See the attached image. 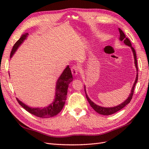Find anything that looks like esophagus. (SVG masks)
<instances>
[{"label": "esophagus", "instance_id": "esophagus-1", "mask_svg": "<svg viewBox=\"0 0 149 149\" xmlns=\"http://www.w3.org/2000/svg\"><path fill=\"white\" fill-rule=\"evenodd\" d=\"M71 73L74 76H77L79 73V67L76 65H73L71 68Z\"/></svg>", "mask_w": 149, "mask_h": 149}]
</instances>
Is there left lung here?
<instances>
[{"label": "left lung", "mask_w": 149, "mask_h": 149, "mask_svg": "<svg viewBox=\"0 0 149 149\" xmlns=\"http://www.w3.org/2000/svg\"><path fill=\"white\" fill-rule=\"evenodd\" d=\"M119 33H120L119 40H120V41H124V43L126 45L130 47L132 49V51L133 54H134V61H134L135 66H136V69H137V71L138 72L137 56H136V51H135V49L132 47V44H131V43H130V41L129 40V39L125 37L124 33L123 32V31H122V30L120 29H119ZM137 80H138V73H137L136 80H135V82H134L133 86L132 88L131 92H130V95L129 96L128 98L124 102H123V103L120 104L117 106H115V107H103L96 105V104L94 103L88 96L86 92L85 87H84V91H85V93H86V99H87V100L88 101L90 106H91L93 108V109L95 111H96L97 113L102 114V115H104V116H108V115L114 114L115 112H118V111H120V109H123V107H124L126 105L128 104L130 102V101H131L132 96H133L135 86H136V84L137 82Z\"/></svg>", "instance_id": "left-lung-1"}]
</instances>
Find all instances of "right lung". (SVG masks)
<instances>
[{"mask_svg":"<svg viewBox=\"0 0 149 149\" xmlns=\"http://www.w3.org/2000/svg\"><path fill=\"white\" fill-rule=\"evenodd\" d=\"M29 33H25L21 36L19 40L14 44L12 52L10 53V58L13 56L17 48L20 45L23 43L24 40L27 37ZM73 81V76H72L71 71L69 66H68L65 70L63 72L59 79H58L56 85V94L55 99L54 101L48 106L44 108H32L28 106L25 105L24 103L20 101L17 98V100L19 104L24 107V109L27 111L30 114H33L37 117L42 118H48L51 117L55 116L58 114L62 110L65 101L66 100V95L68 88L69 84Z\"/></svg>","mask_w":149,"mask_h":149,"instance_id":"obj_1","label":"right lung"}]
</instances>
